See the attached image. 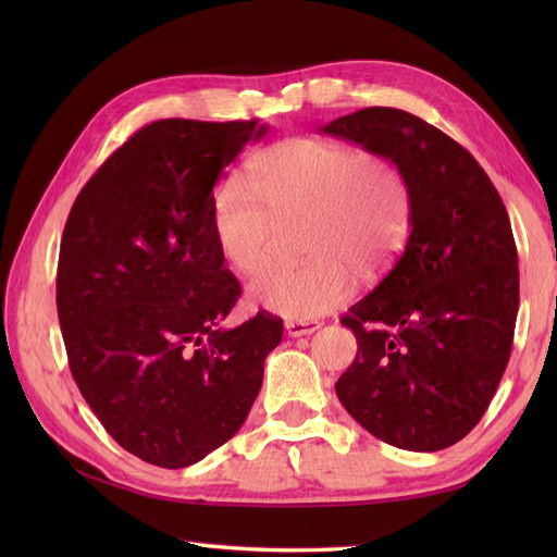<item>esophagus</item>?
<instances>
[{"label":"esophagus","instance_id":"1","mask_svg":"<svg viewBox=\"0 0 557 557\" xmlns=\"http://www.w3.org/2000/svg\"><path fill=\"white\" fill-rule=\"evenodd\" d=\"M320 325H323L320 320H288V323H285V332H288V336H307L320 330Z\"/></svg>","mask_w":557,"mask_h":557}]
</instances>
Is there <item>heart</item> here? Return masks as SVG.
Masks as SVG:
<instances>
[{"instance_id":"1","label":"heart","mask_w":557,"mask_h":557,"mask_svg":"<svg viewBox=\"0 0 557 557\" xmlns=\"http://www.w3.org/2000/svg\"><path fill=\"white\" fill-rule=\"evenodd\" d=\"M246 183L218 193L213 234L225 262L256 276L272 260L276 223L307 218L299 267H274L250 285L256 305L283 318L309 320L344 305L358 288V264L379 274L411 230V188L381 153L358 146L295 137L250 160Z\"/></svg>"}]
</instances>
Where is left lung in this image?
I'll return each mask as SVG.
<instances>
[{"mask_svg": "<svg viewBox=\"0 0 557 557\" xmlns=\"http://www.w3.org/2000/svg\"><path fill=\"white\" fill-rule=\"evenodd\" d=\"M325 134L397 162L411 232L387 276L342 315L358 356L336 397L376 440L432 453L476 428L507 369L518 315V250L493 181L423 117L369 107Z\"/></svg>", "mask_w": 557, "mask_h": 557, "instance_id": "obj_1", "label": "left lung"}]
</instances>
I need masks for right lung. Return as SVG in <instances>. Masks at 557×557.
Here are the masks:
<instances>
[{"label": "right lung", "mask_w": 557, "mask_h": 557, "mask_svg": "<svg viewBox=\"0 0 557 557\" xmlns=\"http://www.w3.org/2000/svg\"><path fill=\"white\" fill-rule=\"evenodd\" d=\"M260 121L144 125L83 185L58 260L72 376L132 455L181 469L232 440L256 401L283 320H223L242 285L213 234V185Z\"/></svg>", "instance_id": "add662e5"}]
</instances>
